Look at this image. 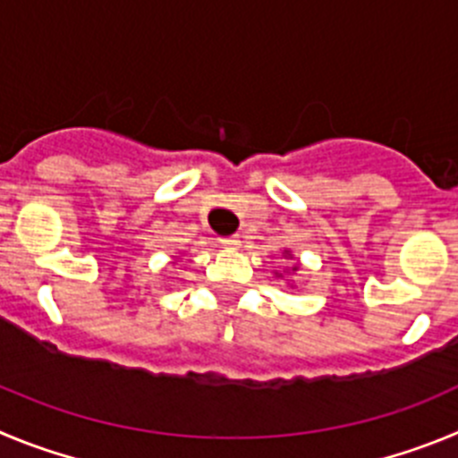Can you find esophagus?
<instances>
[{"label":"esophagus","instance_id":"obj_1","mask_svg":"<svg viewBox=\"0 0 458 458\" xmlns=\"http://www.w3.org/2000/svg\"><path fill=\"white\" fill-rule=\"evenodd\" d=\"M221 244L228 246V249H239V246H242V239H239L237 234H230V237L221 239Z\"/></svg>","mask_w":458,"mask_h":458}]
</instances>
